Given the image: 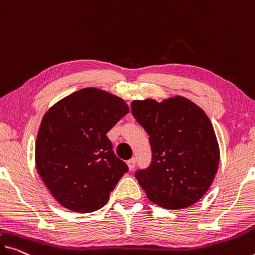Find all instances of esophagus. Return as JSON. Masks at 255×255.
<instances>
[{
	"mask_svg": "<svg viewBox=\"0 0 255 255\" xmlns=\"http://www.w3.org/2000/svg\"><path fill=\"white\" fill-rule=\"evenodd\" d=\"M127 163H128V168H130V170H133V168L135 167V158L128 159Z\"/></svg>",
	"mask_w": 255,
	"mask_h": 255,
	"instance_id": "1",
	"label": "esophagus"
}]
</instances>
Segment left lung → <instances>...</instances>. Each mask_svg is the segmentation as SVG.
<instances>
[{"label": "left lung", "instance_id": "obj_1", "mask_svg": "<svg viewBox=\"0 0 255 255\" xmlns=\"http://www.w3.org/2000/svg\"><path fill=\"white\" fill-rule=\"evenodd\" d=\"M131 109L149 135L151 163L134 173L148 199L168 210L195 204L213 182L220 160L209 117L180 96L162 103L133 100Z\"/></svg>", "mask_w": 255, "mask_h": 255}]
</instances>
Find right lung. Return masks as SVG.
I'll use <instances>...</instances> for the list:
<instances>
[{"label": "right lung", "mask_w": 255, "mask_h": 255, "mask_svg": "<svg viewBox=\"0 0 255 255\" xmlns=\"http://www.w3.org/2000/svg\"><path fill=\"white\" fill-rule=\"evenodd\" d=\"M128 113L122 98L85 88L43 116L35 143L37 173L57 202L74 212H95L128 167L113 151L107 132Z\"/></svg>", "instance_id": "right-lung-1"}]
</instances>
